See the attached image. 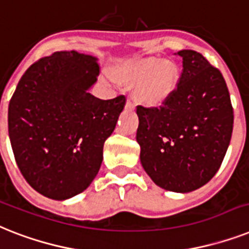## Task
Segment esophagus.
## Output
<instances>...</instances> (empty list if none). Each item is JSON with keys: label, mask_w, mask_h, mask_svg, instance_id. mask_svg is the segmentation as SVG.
Returning <instances> with one entry per match:
<instances>
[{"label": "esophagus", "mask_w": 249, "mask_h": 249, "mask_svg": "<svg viewBox=\"0 0 249 249\" xmlns=\"http://www.w3.org/2000/svg\"><path fill=\"white\" fill-rule=\"evenodd\" d=\"M133 107H134V104H133V102H131L130 100L126 101V105H125V108H129V110H130V108H133Z\"/></svg>", "instance_id": "esophagus-1"}]
</instances>
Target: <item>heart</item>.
Here are the masks:
<instances>
[{
  "label": "heart",
  "instance_id": "b5f03b06",
  "mask_svg": "<svg viewBox=\"0 0 249 249\" xmlns=\"http://www.w3.org/2000/svg\"><path fill=\"white\" fill-rule=\"evenodd\" d=\"M115 75L125 84L139 82L135 98L145 106L156 107L165 104L177 89L180 71L170 60L160 61L159 57H139L124 62L115 69Z\"/></svg>",
  "mask_w": 249,
  "mask_h": 249
}]
</instances>
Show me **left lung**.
Segmentation results:
<instances>
[{
	"label": "left lung",
	"mask_w": 249,
	"mask_h": 249,
	"mask_svg": "<svg viewBox=\"0 0 249 249\" xmlns=\"http://www.w3.org/2000/svg\"><path fill=\"white\" fill-rule=\"evenodd\" d=\"M179 84L159 107L137 106L141 162L153 183L188 193L211 180L229 147L234 111L225 79L199 52L183 50Z\"/></svg>",
	"instance_id": "8db88e82"
}]
</instances>
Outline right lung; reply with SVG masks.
I'll return each instance as SVG.
<instances>
[{"instance_id": "1", "label": "right lung", "mask_w": 249, "mask_h": 249, "mask_svg": "<svg viewBox=\"0 0 249 249\" xmlns=\"http://www.w3.org/2000/svg\"><path fill=\"white\" fill-rule=\"evenodd\" d=\"M100 65L76 51L42 57L20 78L9 104V137L20 173L38 193L66 199L89 187L104 144L126 102L88 93Z\"/></svg>"}]
</instances>
